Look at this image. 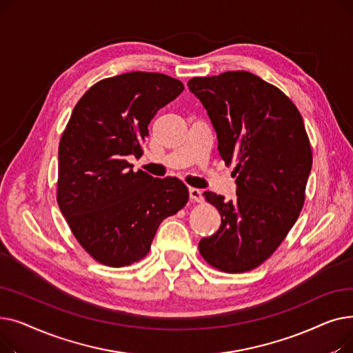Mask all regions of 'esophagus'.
I'll return each instance as SVG.
<instances>
[{"instance_id":"obj_1","label":"esophagus","mask_w":353,"mask_h":353,"mask_svg":"<svg viewBox=\"0 0 353 353\" xmlns=\"http://www.w3.org/2000/svg\"><path fill=\"white\" fill-rule=\"evenodd\" d=\"M189 196H190V200L194 201V203H201L203 201V193L199 189H194V188L189 189Z\"/></svg>"}]
</instances>
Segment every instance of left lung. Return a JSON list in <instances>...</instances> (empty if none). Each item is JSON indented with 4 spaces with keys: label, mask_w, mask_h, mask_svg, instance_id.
I'll return each mask as SVG.
<instances>
[{
    "label": "left lung",
    "mask_w": 353,
    "mask_h": 353,
    "mask_svg": "<svg viewBox=\"0 0 353 353\" xmlns=\"http://www.w3.org/2000/svg\"><path fill=\"white\" fill-rule=\"evenodd\" d=\"M190 91L208 110L219 154L236 163V201L205 192L219 230L200 240L205 261L226 273L261 266L298 220L312 169V147L298 107L282 90L249 71L193 77Z\"/></svg>",
    "instance_id": "left-lung-1"
}]
</instances>
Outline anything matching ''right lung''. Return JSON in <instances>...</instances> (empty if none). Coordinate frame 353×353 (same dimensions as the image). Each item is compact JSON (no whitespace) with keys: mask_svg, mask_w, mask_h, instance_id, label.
Masks as SVG:
<instances>
[{"mask_svg":"<svg viewBox=\"0 0 353 353\" xmlns=\"http://www.w3.org/2000/svg\"><path fill=\"white\" fill-rule=\"evenodd\" d=\"M184 90L160 72L133 71L100 80L74 107L59 145L57 203L81 248L96 262L123 268L152 248L161 221L189 200L177 177L133 172L148 124Z\"/></svg>","mask_w":353,"mask_h":353,"instance_id":"add662e5","label":"right lung"}]
</instances>
